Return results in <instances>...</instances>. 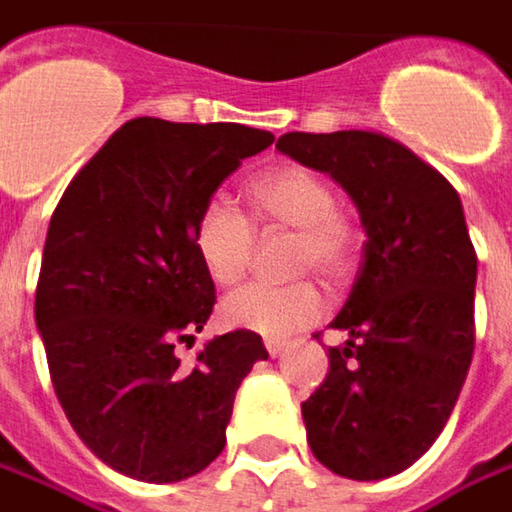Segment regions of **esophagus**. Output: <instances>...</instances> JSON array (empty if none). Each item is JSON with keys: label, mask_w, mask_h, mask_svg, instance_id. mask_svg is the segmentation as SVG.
Segmentation results:
<instances>
[{"label": "esophagus", "mask_w": 512, "mask_h": 512, "mask_svg": "<svg viewBox=\"0 0 512 512\" xmlns=\"http://www.w3.org/2000/svg\"><path fill=\"white\" fill-rule=\"evenodd\" d=\"M289 346V341H280V338H266V352L272 355V358H278L283 355V349Z\"/></svg>", "instance_id": "obj_1"}]
</instances>
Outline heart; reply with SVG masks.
I'll return each mask as SVG.
<instances>
[{"mask_svg": "<svg viewBox=\"0 0 512 512\" xmlns=\"http://www.w3.org/2000/svg\"><path fill=\"white\" fill-rule=\"evenodd\" d=\"M249 203L266 226L295 229L298 269H318L326 278H341L352 266L355 226L335 209V189L323 174L303 166L263 171L249 183ZM191 243L206 275L220 286H232L249 269L255 226L232 203L214 197L194 217ZM220 315L234 329L283 338L321 318L323 295L312 280L289 286L252 283L223 300Z\"/></svg>", "mask_w": 512, "mask_h": 512, "instance_id": "heart-1", "label": "heart"}]
</instances>
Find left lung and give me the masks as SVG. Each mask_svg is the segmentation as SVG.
Returning a JSON list of instances; mask_svg holds the SVG:
<instances>
[{
  "label": "left lung",
  "instance_id": "left-lung-1",
  "mask_svg": "<svg viewBox=\"0 0 512 512\" xmlns=\"http://www.w3.org/2000/svg\"><path fill=\"white\" fill-rule=\"evenodd\" d=\"M278 151L341 183L367 232L329 323L349 341L329 346V372L300 404L306 441L338 476H395L433 447L473 361L478 260L458 191L375 131H292Z\"/></svg>",
  "mask_w": 512,
  "mask_h": 512
}]
</instances>
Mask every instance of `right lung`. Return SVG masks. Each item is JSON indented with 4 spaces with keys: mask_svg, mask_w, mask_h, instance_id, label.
Segmentation results:
<instances>
[{
    "mask_svg": "<svg viewBox=\"0 0 512 512\" xmlns=\"http://www.w3.org/2000/svg\"><path fill=\"white\" fill-rule=\"evenodd\" d=\"M275 143L237 123L137 117L79 168L56 206L36 283V329L71 427L111 470L151 484L206 470L226 447L234 392L269 352L234 329L180 364L214 309L194 217Z\"/></svg>",
    "mask_w": 512,
    "mask_h": 512,
    "instance_id": "right-lung-1",
    "label": "right lung"
}]
</instances>
